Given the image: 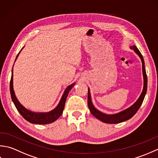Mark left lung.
I'll use <instances>...</instances> for the list:
<instances>
[{"instance_id": "1", "label": "left lung", "mask_w": 158, "mask_h": 158, "mask_svg": "<svg viewBox=\"0 0 158 158\" xmlns=\"http://www.w3.org/2000/svg\"><path fill=\"white\" fill-rule=\"evenodd\" d=\"M130 48L132 49L137 55L139 56V58L141 60L142 62V69H143V91L140 94L139 98L138 100L133 104L132 106H130L126 109L120 111L119 113H117L115 114H106L104 113L99 110L95 108L94 106L92 101V97L91 94H90V90L88 88V105L89 109L90 112L92 115L96 117L97 119L101 121V122L106 123H118L123 122H125L130 119V118L135 115L136 113L138 111L140 106H141L142 103L143 102V100L145 98V94L147 93V77L146 74L145 67V62H144V59L143 58V56L138 48H136L135 45L130 46Z\"/></svg>"}]
</instances>
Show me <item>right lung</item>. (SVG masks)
Returning a JSON list of instances; mask_svg holds the SVG:
<instances>
[{
    "label": "right lung",
    "mask_w": 158,
    "mask_h": 158,
    "mask_svg": "<svg viewBox=\"0 0 158 158\" xmlns=\"http://www.w3.org/2000/svg\"><path fill=\"white\" fill-rule=\"evenodd\" d=\"M23 48L21 49V51L23 49ZM20 52H19L18 56H17L15 60H17V58H18ZM13 69H12L11 78V81H10V92H11V99L13 100V102L14 103L16 109H18V112L21 114L23 118H24L26 121H28V122L31 123H35V124H48V123L55 122L56 119H58L59 117L61 116V115L63 113L64 108V106H65L66 100L67 96H68L69 93L75 84V83H73V84L69 85L65 89L64 92L62 96V98L60 99V102L58 103V105H57V106L55 109H53V110H51V111H49V112H45V113L39 112L38 113V112L31 111V110L27 109L19 102V100H18V98H17V97L15 94L14 89H13Z\"/></svg>",
    "instance_id": "add662e5"
}]
</instances>
